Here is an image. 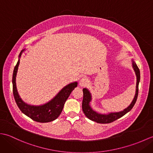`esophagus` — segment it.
<instances>
[{
	"mask_svg": "<svg viewBox=\"0 0 153 153\" xmlns=\"http://www.w3.org/2000/svg\"><path fill=\"white\" fill-rule=\"evenodd\" d=\"M87 83H88V79L85 77H82V78L79 80V85L82 87L86 85Z\"/></svg>",
	"mask_w": 153,
	"mask_h": 153,
	"instance_id": "obj_1",
	"label": "esophagus"
}]
</instances>
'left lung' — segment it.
Here are the masks:
<instances>
[{"label": "left lung", "instance_id": "left-lung-1", "mask_svg": "<svg viewBox=\"0 0 153 153\" xmlns=\"http://www.w3.org/2000/svg\"><path fill=\"white\" fill-rule=\"evenodd\" d=\"M132 64L133 68H134V69L135 70L136 76H137V85H136L135 95L132 102L131 103V105H129L128 108L123 110V111H121L120 112L110 113L108 114H100L97 113L91 108V106L89 105V102L91 101V94L89 91L85 88L83 89V97L82 101V110L83 113L85 114V115L89 120L99 123H109L115 121V120H118L120 118H121V117L124 116L126 113H128L132 109L133 107L135 105L136 100H137V99L139 83V81H140V71H139V68L137 67V64H136L134 62H133Z\"/></svg>", "mask_w": 153, "mask_h": 153}]
</instances>
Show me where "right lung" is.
I'll use <instances>...</instances> for the list:
<instances>
[{
    "instance_id": "1",
    "label": "right lung",
    "mask_w": 153,
    "mask_h": 153,
    "mask_svg": "<svg viewBox=\"0 0 153 153\" xmlns=\"http://www.w3.org/2000/svg\"><path fill=\"white\" fill-rule=\"evenodd\" d=\"M19 54V57L21 56L22 53ZM19 64V59L14 69L12 76V85H13V95L15 101L17 104L18 108L21 111L30 117L31 119L35 122L41 123L50 122L56 120L60 116L65 102L66 101L68 97L70 96L71 91L77 86V83L74 82L68 85L62 89L58 93V95L50 102L42 106H31L28 105L22 101L19 98L17 91L16 85V76L18 71V68Z\"/></svg>"
}]
</instances>
